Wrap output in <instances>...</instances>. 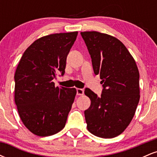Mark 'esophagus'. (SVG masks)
<instances>
[{
  "label": "esophagus",
  "mask_w": 157,
  "mask_h": 157,
  "mask_svg": "<svg viewBox=\"0 0 157 157\" xmlns=\"http://www.w3.org/2000/svg\"><path fill=\"white\" fill-rule=\"evenodd\" d=\"M84 94V90L82 89H77V95H82Z\"/></svg>",
  "instance_id": "34e87169"
}]
</instances>
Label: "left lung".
I'll return each mask as SVG.
<instances>
[{"instance_id": "1", "label": "left lung", "mask_w": 157, "mask_h": 157, "mask_svg": "<svg viewBox=\"0 0 157 157\" xmlns=\"http://www.w3.org/2000/svg\"><path fill=\"white\" fill-rule=\"evenodd\" d=\"M91 55L94 72L102 81L101 96L86 88L91 105L84 111L89 132L101 138L121 134L140 101V74L134 57L120 40L98 32H81Z\"/></svg>"}]
</instances>
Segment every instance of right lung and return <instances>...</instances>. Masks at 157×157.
Segmentation results:
<instances>
[{
	"mask_svg": "<svg viewBox=\"0 0 157 157\" xmlns=\"http://www.w3.org/2000/svg\"><path fill=\"white\" fill-rule=\"evenodd\" d=\"M78 32L57 33L36 40L24 52L15 74V102L23 123L39 136L65 127L77 90L55 87L65 73L66 57Z\"/></svg>",
	"mask_w": 157,
	"mask_h": 157,
	"instance_id": "1",
	"label": "right lung"
}]
</instances>
